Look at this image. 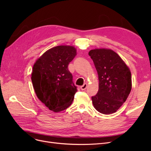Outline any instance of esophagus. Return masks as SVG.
Listing matches in <instances>:
<instances>
[{"label": "esophagus", "instance_id": "esophagus-1", "mask_svg": "<svg viewBox=\"0 0 151 151\" xmlns=\"http://www.w3.org/2000/svg\"><path fill=\"white\" fill-rule=\"evenodd\" d=\"M87 87H88V84H87L86 83H84L83 86H81L80 87V88H81V90L84 91V90H86V89L87 88Z\"/></svg>", "mask_w": 151, "mask_h": 151}]
</instances>
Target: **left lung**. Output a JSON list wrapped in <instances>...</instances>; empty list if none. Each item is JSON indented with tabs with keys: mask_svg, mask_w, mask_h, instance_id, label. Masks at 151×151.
<instances>
[{
	"mask_svg": "<svg viewBox=\"0 0 151 151\" xmlns=\"http://www.w3.org/2000/svg\"><path fill=\"white\" fill-rule=\"evenodd\" d=\"M92 58L98 74V93L91 97L93 106L99 113H115L125 102L132 89L130 68L118 55L111 49L91 50Z\"/></svg>",
	"mask_w": 151,
	"mask_h": 151,
	"instance_id": "left-lung-1",
	"label": "left lung"
}]
</instances>
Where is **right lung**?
Listing matches in <instances>:
<instances>
[{
  "mask_svg": "<svg viewBox=\"0 0 151 151\" xmlns=\"http://www.w3.org/2000/svg\"><path fill=\"white\" fill-rule=\"evenodd\" d=\"M76 54L74 47L60 45L48 50L33 65L31 81L35 93L52 111L64 110L74 100L77 87L68 65Z\"/></svg>",
  "mask_w": 151,
  "mask_h": 151,
  "instance_id": "add662e5",
  "label": "right lung"
}]
</instances>
